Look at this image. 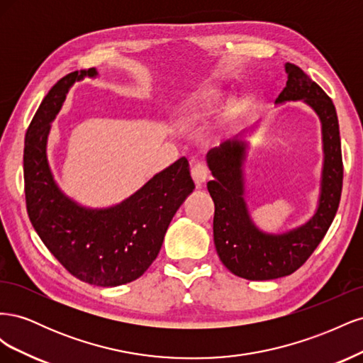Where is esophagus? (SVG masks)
I'll use <instances>...</instances> for the list:
<instances>
[{
	"instance_id": "34e87169",
	"label": "esophagus",
	"mask_w": 363,
	"mask_h": 363,
	"mask_svg": "<svg viewBox=\"0 0 363 363\" xmlns=\"http://www.w3.org/2000/svg\"><path fill=\"white\" fill-rule=\"evenodd\" d=\"M191 174H192V179H194V182H195V184H196V188H201V186L207 182V179H208V168H207V164L206 163H201V162H199V163H195L194 167H192V169H191Z\"/></svg>"
}]
</instances>
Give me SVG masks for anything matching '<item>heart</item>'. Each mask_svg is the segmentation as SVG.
Segmentation results:
<instances>
[{"mask_svg":"<svg viewBox=\"0 0 363 363\" xmlns=\"http://www.w3.org/2000/svg\"><path fill=\"white\" fill-rule=\"evenodd\" d=\"M221 103H223L221 92L216 91V89H204V91L196 92L191 98L189 108L195 116H199L204 112L212 111V108H215L216 106H219Z\"/></svg>","mask_w":363,"mask_h":363,"instance_id":"heart-1","label":"heart"}]
</instances>
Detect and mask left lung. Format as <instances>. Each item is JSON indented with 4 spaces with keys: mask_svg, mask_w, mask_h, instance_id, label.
I'll list each match as a JSON object with an SVG mask.
<instances>
[{
    "mask_svg": "<svg viewBox=\"0 0 363 363\" xmlns=\"http://www.w3.org/2000/svg\"><path fill=\"white\" fill-rule=\"evenodd\" d=\"M288 82L276 103L303 100L323 124L324 168L320 206L309 223L284 235H265L251 223L242 199V160L245 145L225 144L207 155L215 180L207 189L215 203L213 240L219 259L235 276L247 280H272L289 276L320 245L337 212L342 192L344 164L336 108L320 86L294 63H286Z\"/></svg>",
    "mask_w": 363,
    "mask_h": 363,
    "instance_id": "left-lung-1",
    "label": "left lung"
}]
</instances>
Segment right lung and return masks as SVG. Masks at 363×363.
Segmentation results:
<instances>
[{
    "label": "right lung",
    "mask_w": 363,
    "mask_h": 363,
    "mask_svg": "<svg viewBox=\"0 0 363 363\" xmlns=\"http://www.w3.org/2000/svg\"><path fill=\"white\" fill-rule=\"evenodd\" d=\"M84 75L96 71H74L54 84L27 128L26 204L36 233L65 269L84 283L112 288L139 279L156 260L172 216L195 184L182 157L115 207L91 211L67 199L48 168L47 136L69 86Z\"/></svg>",
    "instance_id": "right-lung-1"
}]
</instances>
